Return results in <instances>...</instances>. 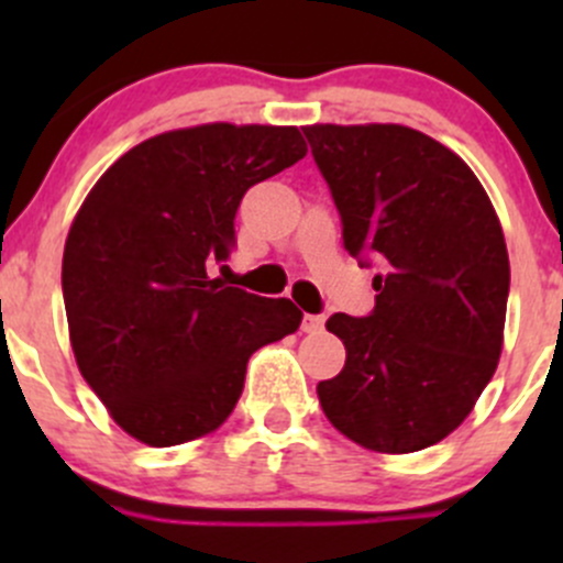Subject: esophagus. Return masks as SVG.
<instances>
[{
    "mask_svg": "<svg viewBox=\"0 0 563 563\" xmlns=\"http://www.w3.org/2000/svg\"><path fill=\"white\" fill-rule=\"evenodd\" d=\"M323 327V316H316V313H305L302 318V332H318V329Z\"/></svg>",
    "mask_w": 563,
    "mask_h": 563,
    "instance_id": "obj_1",
    "label": "esophagus"
}]
</instances>
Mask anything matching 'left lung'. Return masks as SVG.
Returning <instances> with one entry per match:
<instances>
[{
    "label": "left lung",
    "mask_w": 563,
    "mask_h": 563,
    "mask_svg": "<svg viewBox=\"0 0 563 563\" xmlns=\"http://www.w3.org/2000/svg\"><path fill=\"white\" fill-rule=\"evenodd\" d=\"M373 277L376 308L334 313L345 367L318 384L329 422L376 452L439 444L471 413L501 356L509 255L485 187L455 152L402 124L302 128Z\"/></svg>",
    "instance_id": "8db88e82"
}]
</instances>
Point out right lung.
Segmentation results:
<instances>
[{
	"instance_id": "add662e5",
	"label": "right lung",
	"mask_w": 563,
	"mask_h": 563,
	"mask_svg": "<svg viewBox=\"0 0 563 563\" xmlns=\"http://www.w3.org/2000/svg\"><path fill=\"white\" fill-rule=\"evenodd\" d=\"M297 128L201 124L119 157L78 209L62 294L78 371L113 422L150 446L212 433L261 345L302 310L209 277L236 245L242 196L302 161Z\"/></svg>"
}]
</instances>
